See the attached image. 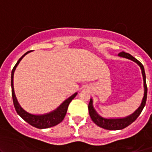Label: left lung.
Returning a JSON list of instances; mask_svg holds the SVG:
<instances>
[{
	"instance_id": "8db88e82",
	"label": "left lung",
	"mask_w": 152,
	"mask_h": 152,
	"mask_svg": "<svg viewBox=\"0 0 152 152\" xmlns=\"http://www.w3.org/2000/svg\"><path fill=\"white\" fill-rule=\"evenodd\" d=\"M119 56H122V57L127 58L129 59L134 61L136 63L139 65L142 70V78H143V83H144V96L142 99L141 105L140 106L138 109L134 112L133 114L131 115L128 116L126 118H116V119H107L101 117L99 114L96 112L93 107V100L90 99V103L88 104V110H89V114H90V118H91L92 121L94 122L99 126L102 127V128L108 130H119V129H123L126 128L130 124H132L136 119L138 118L140 115L141 112L143 110L144 107L145 105V102H146L147 99V85L146 82H145V70H144L143 65H142L141 62H139L137 59L133 57L131 54L126 52L122 51L119 53Z\"/></svg>"
}]
</instances>
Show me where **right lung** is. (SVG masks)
Masks as SVG:
<instances>
[{"instance_id":"right-lung-1","label":"right lung","mask_w":152,"mask_h":152,"mask_svg":"<svg viewBox=\"0 0 152 152\" xmlns=\"http://www.w3.org/2000/svg\"><path fill=\"white\" fill-rule=\"evenodd\" d=\"M30 51L26 52L25 54H23L20 58L19 60L17 62L16 65L14 66L13 69H12V70L11 86H12V99H13V104L14 106H15V108L17 113H18L24 121H26L27 123H28L30 125H31L32 126H34L38 129L50 128V127L54 126L57 125V124L61 123V122L63 121V119L65 118V115H66L67 113V107H68L69 104H70V102L76 97V96L77 95V93H74L73 96H71L70 97H69L68 99H66V100H65L62 104L59 106L56 110L51 112V113H48V114L42 115H36L30 114V113L25 111V110L20 107V105L19 104V103H18V100H17L16 99V96H15L13 86V76L14 72H15L16 67L18 66L19 62H20V60L23 59V57L25 55H26L27 53H29Z\"/></svg>"}]
</instances>
